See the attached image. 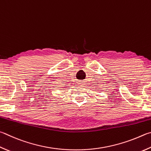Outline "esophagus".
Instances as JSON below:
<instances>
[{"label": "esophagus", "instance_id": "1", "mask_svg": "<svg viewBox=\"0 0 151 151\" xmlns=\"http://www.w3.org/2000/svg\"><path fill=\"white\" fill-rule=\"evenodd\" d=\"M81 85H83V83H81Z\"/></svg>", "mask_w": 151, "mask_h": 151}]
</instances>
